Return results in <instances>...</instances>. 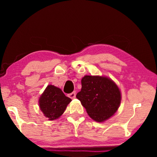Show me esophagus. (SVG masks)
<instances>
[{"label":"esophagus","instance_id":"obj_1","mask_svg":"<svg viewBox=\"0 0 157 157\" xmlns=\"http://www.w3.org/2000/svg\"><path fill=\"white\" fill-rule=\"evenodd\" d=\"M68 96L69 98H71V99H74V98H75V96H76V93L75 91H73L72 93H71V94H69L68 95Z\"/></svg>","mask_w":157,"mask_h":157}]
</instances>
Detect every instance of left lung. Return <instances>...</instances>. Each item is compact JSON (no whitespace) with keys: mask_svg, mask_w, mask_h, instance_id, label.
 <instances>
[{"mask_svg":"<svg viewBox=\"0 0 157 157\" xmlns=\"http://www.w3.org/2000/svg\"><path fill=\"white\" fill-rule=\"evenodd\" d=\"M81 91L76 95L87 113L97 122L112 116L120 106L121 91L118 86L105 77L85 75Z\"/></svg>","mask_w":157,"mask_h":157,"instance_id":"1","label":"left lung"}]
</instances>
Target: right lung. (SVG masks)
<instances>
[{
  "label": "right lung",
  "mask_w": 157,
  "mask_h": 157,
  "mask_svg": "<svg viewBox=\"0 0 157 157\" xmlns=\"http://www.w3.org/2000/svg\"><path fill=\"white\" fill-rule=\"evenodd\" d=\"M71 101L60 89L48 85L39 98V107L44 116L53 121L62 115Z\"/></svg>",
  "instance_id": "right-lung-1"
}]
</instances>
